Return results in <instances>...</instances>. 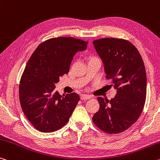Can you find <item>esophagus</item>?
<instances>
[{"label":"esophagus","instance_id":"esophagus-1","mask_svg":"<svg viewBox=\"0 0 160 160\" xmlns=\"http://www.w3.org/2000/svg\"><path fill=\"white\" fill-rule=\"evenodd\" d=\"M80 99L82 100H89V99H90V96L88 95H82V96H81Z\"/></svg>","mask_w":160,"mask_h":160}]
</instances>
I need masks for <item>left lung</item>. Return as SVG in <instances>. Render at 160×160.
Instances as JSON below:
<instances>
[{
	"label": "left lung",
	"mask_w": 160,
	"mask_h": 160,
	"mask_svg": "<svg viewBox=\"0 0 160 160\" xmlns=\"http://www.w3.org/2000/svg\"><path fill=\"white\" fill-rule=\"evenodd\" d=\"M92 43L102 60L106 78L117 90L110 100L98 98L100 109L92 121L106 133L122 132L138 120L145 103L147 75L142 58L127 40L105 38Z\"/></svg>",
	"instance_id": "8db88e82"
}]
</instances>
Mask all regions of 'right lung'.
Wrapping results in <instances>:
<instances>
[{"instance_id":"obj_1","label":"right lung","mask_w":160,"mask_h":160,"mask_svg":"<svg viewBox=\"0 0 160 160\" xmlns=\"http://www.w3.org/2000/svg\"><path fill=\"white\" fill-rule=\"evenodd\" d=\"M88 42L72 37L48 39L28 61L20 81L19 99L24 115L38 131L52 132L69 121L80 96L75 92L60 95L55 85L68 74L73 56L85 50Z\"/></svg>"}]
</instances>
